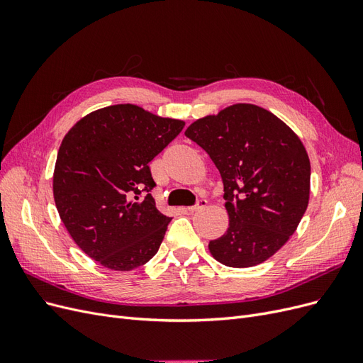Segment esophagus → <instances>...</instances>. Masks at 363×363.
I'll use <instances>...</instances> for the list:
<instances>
[{"label":"esophagus","instance_id":"1","mask_svg":"<svg viewBox=\"0 0 363 363\" xmlns=\"http://www.w3.org/2000/svg\"><path fill=\"white\" fill-rule=\"evenodd\" d=\"M207 206V201L206 200H200L199 203H196L195 206H191V207H186L184 211L186 212H189V213H194V212H199V211H201V208H204Z\"/></svg>","mask_w":363,"mask_h":363}]
</instances>
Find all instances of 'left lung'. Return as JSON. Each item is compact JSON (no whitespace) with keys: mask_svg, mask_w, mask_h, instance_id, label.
I'll use <instances>...</instances> for the list:
<instances>
[{"mask_svg":"<svg viewBox=\"0 0 363 363\" xmlns=\"http://www.w3.org/2000/svg\"><path fill=\"white\" fill-rule=\"evenodd\" d=\"M184 135L215 163L224 183L227 232L208 242L219 263L250 268L295 233L309 204L311 160L280 118L248 103L194 121Z\"/></svg>","mask_w":363,"mask_h":363,"instance_id":"left-lung-1","label":"left lung"}]
</instances>
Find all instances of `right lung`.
I'll return each mask as SVG.
<instances>
[{"label": "right lung", "instance_id": "1", "mask_svg": "<svg viewBox=\"0 0 363 363\" xmlns=\"http://www.w3.org/2000/svg\"><path fill=\"white\" fill-rule=\"evenodd\" d=\"M184 121L135 104L98 108L65 135L52 194L74 242L101 267L131 271L156 255L171 218L157 211L148 163Z\"/></svg>", "mask_w": 363, "mask_h": 363}]
</instances>
